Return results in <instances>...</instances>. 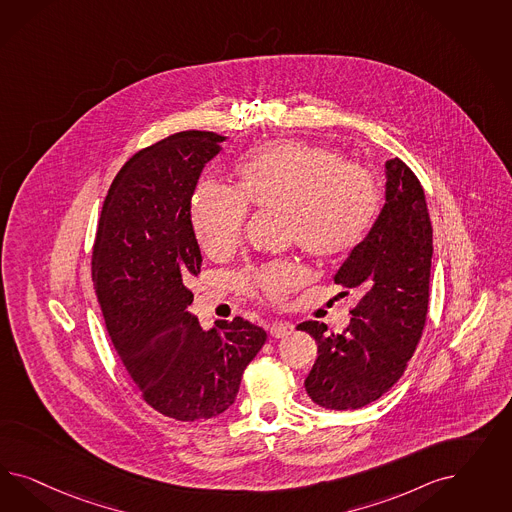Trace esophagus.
Returning a JSON list of instances; mask_svg holds the SVG:
<instances>
[{
	"mask_svg": "<svg viewBox=\"0 0 512 512\" xmlns=\"http://www.w3.org/2000/svg\"><path fill=\"white\" fill-rule=\"evenodd\" d=\"M291 330H293L291 323H279V321H276V323L268 326V332H270L272 338H285L287 334H291Z\"/></svg>",
	"mask_w": 512,
	"mask_h": 512,
	"instance_id": "34e87169",
	"label": "esophagus"
}]
</instances>
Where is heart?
<instances>
[{
    "label": "heart",
    "instance_id": "b5f03b06",
    "mask_svg": "<svg viewBox=\"0 0 512 512\" xmlns=\"http://www.w3.org/2000/svg\"><path fill=\"white\" fill-rule=\"evenodd\" d=\"M238 187L204 182L193 197V231L212 257L236 248L248 216L246 202L287 216L296 244L317 257L357 248L379 210L372 172L345 163L334 148L308 142H276L249 155L238 169ZM300 278L298 264L279 261L251 274L246 285L253 295L279 302Z\"/></svg>",
    "mask_w": 512,
    "mask_h": 512
}]
</instances>
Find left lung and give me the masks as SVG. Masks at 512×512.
<instances>
[{"label":"left lung","instance_id":"left-lung-1","mask_svg":"<svg viewBox=\"0 0 512 512\" xmlns=\"http://www.w3.org/2000/svg\"><path fill=\"white\" fill-rule=\"evenodd\" d=\"M385 178L379 216L334 276L360 295L351 323L341 334L319 321L296 326L317 343L304 387L325 409H358L381 398L402 377L426 323L434 257L426 197L398 157L385 163Z\"/></svg>","mask_w":512,"mask_h":512}]
</instances>
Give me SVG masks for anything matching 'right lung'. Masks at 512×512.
<instances>
[{"instance_id": "obj_1", "label": "right lung", "mask_w": 512, "mask_h": 512, "mask_svg": "<svg viewBox=\"0 0 512 512\" xmlns=\"http://www.w3.org/2000/svg\"><path fill=\"white\" fill-rule=\"evenodd\" d=\"M225 140L182 131L133 155L110 186L93 246V289L125 370L155 411L186 422L233 405L266 341L242 317L204 330L187 310L202 263L191 199Z\"/></svg>"}]
</instances>
